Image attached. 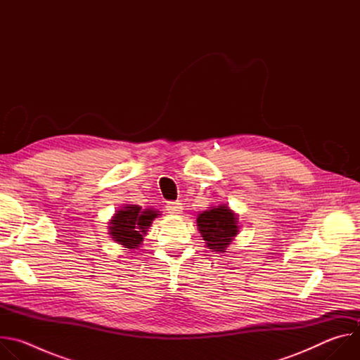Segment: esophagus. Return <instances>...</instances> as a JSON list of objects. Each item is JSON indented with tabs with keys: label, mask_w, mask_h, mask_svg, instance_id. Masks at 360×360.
Listing matches in <instances>:
<instances>
[{
	"label": "esophagus",
	"mask_w": 360,
	"mask_h": 360,
	"mask_svg": "<svg viewBox=\"0 0 360 360\" xmlns=\"http://www.w3.org/2000/svg\"><path fill=\"white\" fill-rule=\"evenodd\" d=\"M182 203L179 200H175V202H168L167 203V211L168 214H172V215H178L182 212Z\"/></svg>",
	"instance_id": "1"
}]
</instances>
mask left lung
<instances>
[{"mask_svg":"<svg viewBox=\"0 0 360 360\" xmlns=\"http://www.w3.org/2000/svg\"><path fill=\"white\" fill-rule=\"evenodd\" d=\"M196 222L203 240H207V246L217 252H225L238 235L236 215L225 205L199 214Z\"/></svg>","mask_w":360,"mask_h":360,"instance_id":"obj_1","label":"left lung"}]
</instances>
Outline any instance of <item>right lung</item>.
Masks as SVG:
<instances>
[{
    "mask_svg": "<svg viewBox=\"0 0 360 360\" xmlns=\"http://www.w3.org/2000/svg\"><path fill=\"white\" fill-rule=\"evenodd\" d=\"M158 215L160 214H157V211H141L138 205H127L111 219L110 233L118 243L128 249H134L141 245L148 226H150L153 218Z\"/></svg>",
    "mask_w": 360,
    "mask_h": 360,
    "instance_id": "obj_1",
    "label": "right lung"
}]
</instances>
